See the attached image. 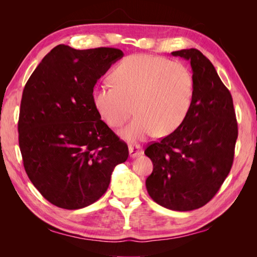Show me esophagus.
<instances>
[{"label": "esophagus", "instance_id": "obj_1", "mask_svg": "<svg viewBox=\"0 0 257 257\" xmlns=\"http://www.w3.org/2000/svg\"><path fill=\"white\" fill-rule=\"evenodd\" d=\"M128 152H130V157L131 158H137L139 155H142L144 153L143 149L141 148V146H133V145H130L128 146Z\"/></svg>", "mask_w": 257, "mask_h": 257}]
</instances>
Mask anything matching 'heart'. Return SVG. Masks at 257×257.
<instances>
[{"mask_svg": "<svg viewBox=\"0 0 257 257\" xmlns=\"http://www.w3.org/2000/svg\"><path fill=\"white\" fill-rule=\"evenodd\" d=\"M112 84L98 83L92 102L104 121L120 132L127 142H141L157 133L172 134L188 118L195 96V78L190 67L180 62L148 54H134L122 60L111 74Z\"/></svg>", "mask_w": 257, "mask_h": 257, "instance_id": "obj_1", "label": "heart"}]
</instances>
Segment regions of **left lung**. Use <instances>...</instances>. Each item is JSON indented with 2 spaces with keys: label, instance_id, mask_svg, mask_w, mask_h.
Listing matches in <instances>:
<instances>
[{
  "label": "left lung",
  "instance_id": "obj_1",
  "mask_svg": "<svg viewBox=\"0 0 257 257\" xmlns=\"http://www.w3.org/2000/svg\"><path fill=\"white\" fill-rule=\"evenodd\" d=\"M172 56L190 62L195 96L182 125L145 150L153 163L146 188L162 207L191 211L211 200L229 174L238 127L230 93L211 62L194 48Z\"/></svg>",
  "mask_w": 257,
  "mask_h": 257
}]
</instances>
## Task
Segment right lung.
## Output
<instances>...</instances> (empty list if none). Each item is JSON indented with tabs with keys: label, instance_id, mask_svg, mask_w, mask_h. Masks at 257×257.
I'll return each instance as SVG.
<instances>
[{
	"label": "right lung",
	"instance_id": "obj_1",
	"mask_svg": "<svg viewBox=\"0 0 257 257\" xmlns=\"http://www.w3.org/2000/svg\"><path fill=\"white\" fill-rule=\"evenodd\" d=\"M120 49L54 47L22 93L19 147L31 182L54 206L76 210L102 197L116 165L128 158L92 102V91Z\"/></svg>",
	"mask_w": 257,
	"mask_h": 257
}]
</instances>
